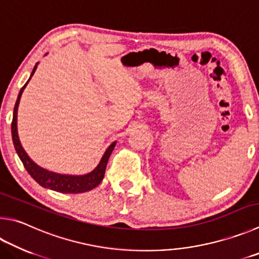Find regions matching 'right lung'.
Masks as SVG:
<instances>
[{"instance_id": "obj_1", "label": "right lung", "mask_w": 259, "mask_h": 259, "mask_svg": "<svg viewBox=\"0 0 259 259\" xmlns=\"http://www.w3.org/2000/svg\"><path fill=\"white\" fill-rule=\"evenodd\" d=\"M37 65H38V62L35 64V67L30 73V77L28 79V81L25 83V86L20 89V92H19V95L15 105V110H13L11 134H12V140H13V145H15L16 152L18 154L19 158L21 159V162L27 170V172L29 173L31 178L34 179L37 183H39L41 187L48 188V189L54 190V191L63 192V194H80V192H86V191L92 190L100 185L103 180V178H104L107 161H109L111 154L113 152L116 142H113L109 146V147H107L104 155H103L101 158L100 163H98V165L94 168L93 171L83 176H71V175H60V173L52 172V171L46 170V168L40 167L39 165H37V164L32 161L29 156H28V154L25 152V149H23V147L21 146L20 140H19L18 128H17L18 106H19V103H20V98L23 93V89L26 88L27 83L29 82V80L32 77V74L35 73Z\"/></svg>"}]
</instances>
